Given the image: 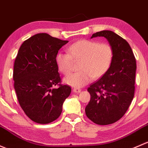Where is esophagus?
<instances>
[{
	"instance_id": "esophagus-1",
	"label": "esophagus",
	"mask_w": 148,
	"mask_h": 148,
	"mask_svg": "<svg viewBox=\"0 0 148 148\" xmlns=\"http://www.w3.org/2000/svg\"><path fill=\"white\" fill-rule=\"evenodd\" d=\"M73 92H76V93H79V92H81V89H80V88H74Z\"/></svg>"
}]
</instances>
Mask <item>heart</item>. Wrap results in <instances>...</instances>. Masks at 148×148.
<instances>
[{
  "label": "heart",
  "instance_id": "b5f03b06",
  "mask_svg": "<svg viewBox=\"0 0 148 148\" xmlns=\"http://www.w3.org/2000/svg\"><path fill=\"white\" fill-rule=\"evenodd\" d=\"M68 53L59 52L56 56V63L59 71L65 75L72 73L73 61L80 62V72L64 78L66 84L81 88L94 79L103 77L112 65L113 48L108 43L95 40H80L68 48Z\"/></svg>",
  "mask_w": 148,
  "mask_h": 148
}]
</instances>
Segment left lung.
<instances>
[{
  "label": "left lung",
  "mask_w": 148,
  "mask_h": 148,
  "mask_svg": "<svg viewBox=\"0 0 148 148\" xmlns=\"http://www.w3.org/2000/svg\"><path fill=\"white\" fill-rule=\"evenodd\" d=\"M95 37L107 39L113 48L114 57L108 72L88 88L91 97L85 110L91 121L106 125L119 120L130 106L137 65L129 43L118 34L103 30L92 34L91 38Z\"/></svg>",
  "instance_id": "8db88e82"
}]
</instances>
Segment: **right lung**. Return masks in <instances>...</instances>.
I'll list each match as a JSON object with an SVG mask.
<instances>
[{
  "mask_svg": "<svg viewBox=\"0 0 148 148\" xmlns=\"http://www.w3.org/2000/svg\"><path fill=\"white\" fill-rule=\"evenodd\" d=\"M68 40L38 33L20 47L13 68L14 88L19 104L33 121L48 124L60 116L71 88L62 85L56 56ZM58 85V88H53Z\"/></svg>",
  "mask_w": 148,
  "mask_h": 148,
  "instance_id": "add662e5",
  "label": "right lung"
}]
</instances>
